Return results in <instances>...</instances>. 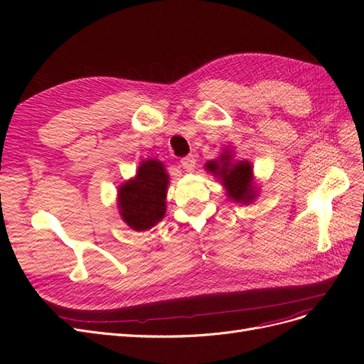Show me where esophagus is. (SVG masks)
Instances as JSON below:
<instances>
[{"instance_id":"esophagus-1","label":"esophagus","mask_w":364,"mask_h":364,"mask_svg":"<svg viewBox=\"0 0 364 364\" xmlns=\"http://www.w3.org/2000/svg\"><path fill=\"white\" fill-rule=\"evenodd\" d=\"M181 165L183 167L185 171H193L194 167H196V159L193 155H188L181 159Z\"/></svg>"}]
</instances>
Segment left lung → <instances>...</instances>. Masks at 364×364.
Listing matches in <instances>:
<instances>
[{
    "label": "left lung",
    "instance_id": "8db88e82",
    "mask_svg": "<svg viewBox=\"0 0 364 364\" xmlns=\"http://www.w3.org/2000/svg\"><path fill=\"white\" fill-rule=\"evenodd\" d=\"M206 170L222 179L228 196L232 197L235 202L249 203L255 197L252 186V167L249 162L230 164V156L226 151L225 155L220 156V161H209L206 164Z\"/></svg>",
    "mask_w": 364,
    "mask_h": 364
}]
</instances>
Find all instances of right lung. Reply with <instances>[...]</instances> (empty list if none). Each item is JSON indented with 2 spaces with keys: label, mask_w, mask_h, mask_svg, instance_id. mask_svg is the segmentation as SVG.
I'll return each instance as SVG.
<instances>
[{
  "label": "right lung",
  "mask_w": 364,
  "mask_h": 364,
  "mask_svg": "<svg viewBox=\"0 0 364 364\" xmlns=\"http://www.w3.org/2000/svg\"><path fill=\"white\" fill-rule=\"evenodd\" d=\"M168 174L162 162L149 159L141 164L136 178L119 188V211L124 222L135 230L155 226L165 214Z\"/></svg>",
  "instance_id": "add662e5"
}]
</instances>
